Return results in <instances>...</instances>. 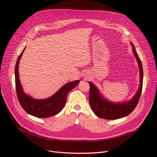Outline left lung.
Returning a JSON list of instances; mask_svg holds the SVG:
<instances>
[{
  "mask_svg": "<svg viewBox=\"0 0 157 157\" xmlns=\"http://www.w3.org/2000/svg\"><path fill=\"white\" fill-rule=\"evenodd\" d=\"M131 45L132 46V51L139 65L140 71V86L132 99L128 102L117 104L109 102L104 98L97 88L91 82H89V103L93 112L98 118L106 120H116L127 117L133 111L139 102L143 89V66L134 44L131 43Z\"/></svg>",
  "mask_w": 157,
  "mask_h": 157,
  "instance_id": "obj_1",
  "label": "left lung"
}]
</instances>
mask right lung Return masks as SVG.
Segmentation results:
<instances>
[{
    "instance_id": "add662e5",
    "label": "right lung",
    "mask_w": 157,
    "mask_h": 157,
    "mask_svg": "<svg viewBox=\"0 0 157 157\" xmlns=\"http://www.w3.org/2000/svg\"><path fill=\"white\" fill-rule=\"evenodd\" d=\"M25 49L19 55L15 66V85L18 101L23 109L32 116L37 118H49L54 116L64 108L68 93L79 83V81H74L65 84L55 94L46 99L37 100L29 97L23 92L18 74L20 60Z\"/></svg>"
}]
</instances>
